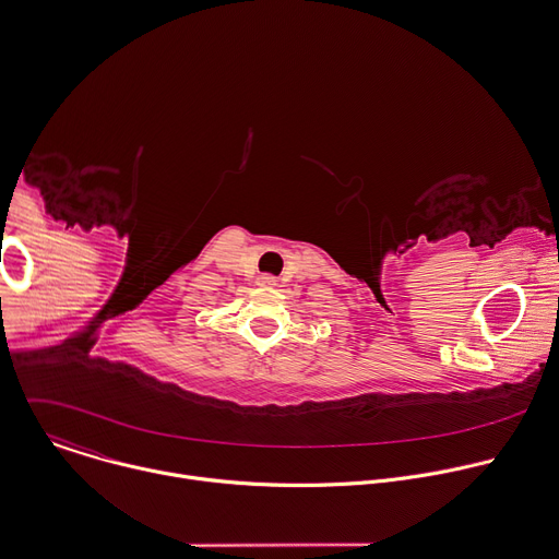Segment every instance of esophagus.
<instances>
[{"mask_svg": "<svg viewBox=\"0 0 559 559\" xmlns=\"http://www.w3.org/2000/svg\"><path fill=\"white\" fill-rule=\"evenodd\" d=\"M259 285H263V287H272V285H276V278H274V276H270V274H263V276H259Z\"/></svg>", "mask_w": 559, "mask_h": 559, "instance_id": "obj_1", "label": "esophagus"}]
</instances>
